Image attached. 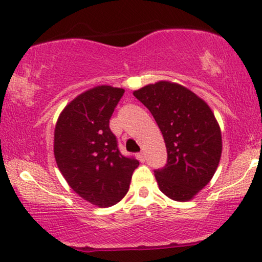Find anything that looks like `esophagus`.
<instances>
[{
  "label": "esophagus",
  "mask_w": 262,
  "mask_h": 262,
  "mask_svg": "<svg viewBox=\"0 0 262 262\" xmlns=\"http://www.w3.org/2000/svg\"><path fill=\"white\" fill-rule=\"evenodd\" d=\"M137 159L141 161V162H144V161H145V155L143 152H139V154H137Z\"/></svg>",
  "instance_id": "obj_1"
}]
</instances>
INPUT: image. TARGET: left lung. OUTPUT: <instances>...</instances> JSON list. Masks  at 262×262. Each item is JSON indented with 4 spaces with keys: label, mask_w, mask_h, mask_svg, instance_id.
Here are the masks:
<instances>
[{
    "label": "left lung",
    "mask_w": 262,
    "mask_h": 262,
    "mask_svg": "<svg viewBox=\"0 0 262 262\" xmlns=\"http://www.w3.org/2000/svg\"><path fill=\"white\" fill-rule=\"evenodd\" d=\"M163 135L167 164L155 170L161 192L188 202L211 181L220 164L222 134L210 106L184 85L159 81L134 92Z\"/></svg>",
    "instance_id": "8db88e82"
}]
</instances>
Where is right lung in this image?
Wrapping results in <instances>:
<instances>
[{"mask_svg": "<svg viewBox=\"0 0 262 262\" xmlns=\"http://www.w3.org/2000/svg\"><path fill=\"white\" fill-rule=\"evenodd\" d=\"M123 88L96 85L64 107L55 127L53 154L68 185L99 207L116 205L130 187L137 160L118 149L110 119Z\"/></svg>", "mask_w": 262, "mask_h": 262, "instance_id": "right-lung-1", "label": "right lung"}]
</instances>
